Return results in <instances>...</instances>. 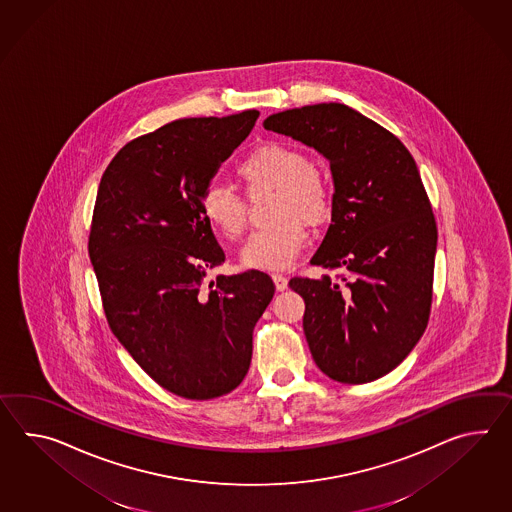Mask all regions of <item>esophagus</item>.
Wrapping results in <instances>:
<instances>
[{"label":"esophagus","mask_w":512,"mask_h":512,"mask_svg":"<svg viewBox=\"0 0 512 512\" xmlns=\"http://www.w3.org/2000/svg\"><path fill=\"white\" fill-rule=\"evenodd\" d=\"M273 283H275V288L279 292H283V290L288 288V279L284 277L283 273H273Z\"/></svg>","instance_id":"obj_1"}]
</instances>
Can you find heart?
<instances>
[{
    "mask_svg": "<svg viewBox=\"0 0 512 512\" xmlns=\"http://www.w3.org/2000/svg\"><path fill=\"white\" fill-rule=\"evenodd\" d=\"M237 176L250 194L277 189L275 226L259 229L240 251L242 264L255 270H283L305 246L308 226H319L332 211L329 183L312 159L286 143H266L251 150L237 165ZM207 222L228 239H239L248 222V207L240 194L224 185H211L202 198Z\"/></svg>",
    "mask_w": 512,
    "mask_h": 512,
    "instance_id": "heart-1",
    "label": "heart"
}]
</instances>
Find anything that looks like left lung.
Instances as JSON below:
<instances>
[{
    "instance_id": "left-lung-1",
    "label": "left lung",
    "mask_w": 512,
    "mask_h": 512,
    "mask_svg": "<svg viewBox=\"0 0 512 512\" xmlns=\"http://www.w3.org/2000/svg\"><path fill=\"white\" fill-rule=\"evenodd\" d=\"M264 128L329 159L332 224L310 264L340 281L294 277L314 362L341 384L393 371L428 325L437 226L417 163L384 126L340 103L292 108Z\"/></svg>"
}]
</instances>
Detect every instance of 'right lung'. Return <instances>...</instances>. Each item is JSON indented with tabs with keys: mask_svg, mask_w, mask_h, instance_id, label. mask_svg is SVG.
<instances>
[{
	"mask_svg": "<svg viewBox=\"0 0 512 512\" xmlns=\"http://www.w3.org/2000/svg\"><path fill=\"white\" fill-rule=\"evenodd\" d=\"M257 110L191 117L126 143L106 167L91 220V264L108 325L159 386L191 400L233 391L250 369L268 273L205 275L226 261L202 198L250 136Z\"/></svg>",
	"mask_w": 512,
	"mask_h": 512,
	"instance_id": "add662e5",
	"label": "right lung"
}]
</instances>
